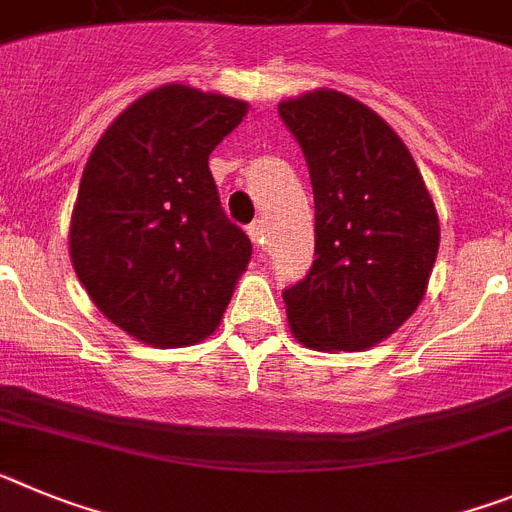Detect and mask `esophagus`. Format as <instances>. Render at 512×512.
I'll return each mask as SVG.
<instances>
[{"mask_svg":"<svg viewBox=\"0 0 512 512\" xmlns=\"http://www.w3.org/2000/svg\"><path fill=\"white\" fill-rule=\"evenodd\" d=\"M247 234H250V239L255 242L257 250H262V244H265V224H262V221H252V224L247 226Z\"/></svg>","mask_w":512,"mask_h":512,"instance_id":"1","label":"esophagus"}]
</instances>
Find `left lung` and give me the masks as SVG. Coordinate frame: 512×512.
Returning <instances> with one entry per match:
<instances>
[{"label": "left lung", "instance_id": "1", "mask_svg": "<svg viewBox=\"0 0 512 512\" xmlns=\"http://www.w3.org/2000/svg\"><path fill=\"white\" fill-rule=\"evenodd\" d=\"M314 188V262L283 291L291 332L314 350H366L420 306L441 226L410 149L381 115L335 90L278 105Z\"/></svg>", "mask_w": 512, "mask_h": 512}]
</instances>
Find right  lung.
Listing matches in <instances>:
<instances>
[{
    "label": "right lung",
    "mask_w": 512,
    "mask_h": 512,
    "mask_svg": "<svg viewBox=\"0 0 512 512\" xmlns=\"http://www.w3.org/2000/svg\"><path fill=\"white\" fill-rule=\"evenodd\" d=\"M247 102L164 84L123 110L92 149L69 226V255L97 309L154 348L219 327L252 242L226 219L208 154Z\"/></svg>",
    "instance_id": "right-lung-1"
}]
</instances>
